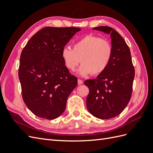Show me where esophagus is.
Instances as JSON below:
<instances>
[{
	"instance_id": "34e87169",
	"label": "esophagus",
	"mask_w": 153,
	"mask_h": 153,
	"mask_svg": "<svg viewBox=\"0 0 153 153\" xmlns=\"http://www.w3.org/2000/svg\"><path fill=\"white\" fill-rule=\"evenodd\" d=\"M83 84V80L78 79V85H81V84Z\"/></svg>"
}]
</instances>
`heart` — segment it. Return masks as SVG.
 Instances as JSON below:
<instances>
[{
  "label": "heart",
  "mask_w": 153,
  "mask_h": 153,
  "mask_svg": "<svg viewBox=\"0 0 153 153\" xmlns=\"http://www.w3.org/2000/svg\"><path fill=\"white\" fill-rule=\"evenodd\" d=\"M112 55V47L109 41L92 35L76 41L73 49L64 48L62 51L64 62L69 71H75L82 63L78 73L83 76L103 73L109 65Z\"/></svg>",
  "instance_id": "b5f03b06"
}]
</instances>
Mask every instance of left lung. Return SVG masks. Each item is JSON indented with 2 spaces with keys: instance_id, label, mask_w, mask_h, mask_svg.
<instances>
[{
  "instance_id": "8db88e82",
  "label": "left lung",
  "mask_w": 153,
  "mask_h": 153,
  "mask_svg": "<svg viewBox=\"0 0 153 153\" xmlns=\"http://www.w3.org/2000/svg\"><path fill=\"white\" fill-rule=\"evenodd\" d=\"M93 29L110 34L112 55L103 73L95 79L85 81L89 89L86 105L94 117L108 119L121 114L130 100L135 69L128 46L116 30L107 26Z\"/></svg>"
}]
</instances>
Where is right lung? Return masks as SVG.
<instances>
[{
  "mask_svg": "<svg viewBox=\"0 0 153 153\" xmlns=\"http://www.w3.org/2000/svg\"><path fill=\"white\" fill-rule=\"evenodd\" d=\"M80 30L77 27H45L23 49L18 70L22 98L37 116L52 120L65 110L78 79L65 66L62 51Z\"/></svg>",
  "mask_w": 153,
  "mask_h": 153,
  "instance_id": "obj_1",
  "label": "right lung"
}]
</instances>
